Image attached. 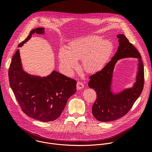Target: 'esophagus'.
Returning a JSON list of instances; mask_svg holds the SVG:
<instances>
[{
    "instance_id": "34e87169",
    "label": "esophagus",
    "mask_w": 152,
    "mask_h": 152,
    "mask_svg": "<svg viewBox=\"0 0 152 152\" xmlns=\"http://www.w3.org/2000/svg\"><path fill=\"white\" fill-rule=\"evenodd\" d=\"M76 87H77V90L82 89V88L84 87V85H83V83L82 82L78 81V82H77Z\"/></svg>"
}]
</instances>
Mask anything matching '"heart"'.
I'll return each instance as SVG.
<instances>
[{
    "instance_id": "b5f03b06",
    "label": "heart",
    "mask_w": 152,
    "mask_h": 152,
    "mask_svg": "<svg viewBox=\"0 0 152 152\" xmlns=\"http://www.w3.org/2000/svg\"><path fill=\"white\" fill-rule=\"evenodd\" d=\"M113 49L109 41H102L98 36H90L72 42L69 50L61 48L59 52L61 66L64 70L70 73L77 66L76 60L82 59L83 69L88 73H94L101 69Z\"/></svg>"
}]
</instances>
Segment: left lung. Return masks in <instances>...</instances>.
I'll return each mask as SVG.
<instances>
[{"mask_svg":"<svg viewBox=\"0 0 152 152\" xmlns=\"http://www.w3.org/2000/svg\"><path fill=\"white\" fill-rule=\"evenodd\" d=\"M117 38L119 46L117 52L101 70L90 76L88 83L97 94V99L92 106L93 114L97 120L102 122L115 120L125 115L141 94L144 87V66L140 53L125 35L120 34ZM128 57L139 58L136 82L132 89L114 96L110 91V85L115 64L118 59Z\"/></svg>","mask_w":152,"mask_h":152,"instance_id":"obj_1","label":"left lung"}]
</instances>
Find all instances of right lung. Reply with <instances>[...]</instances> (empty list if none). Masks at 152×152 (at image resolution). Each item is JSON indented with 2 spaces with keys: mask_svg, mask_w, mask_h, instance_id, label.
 <instances>
[{
  "mask_svg": "<svg viewBox=\"0 0 152 152\" xmlns=\"http://www.w3.org/2000/svg\"><path fill=\"white\" fill-rule=\"evenodd\" d=\"M44 28L31 31L18 45L23 46L32 34H42ZM11 88L22 111L29 117L44 122L57 119L69 98L76 91V80L53 71L45 77L31 76L21 67L19 50L13 55L8 71Z\"/></svg>",
  "mask_w": 152,
  "mask_h": 152,
  "instance_id": "obj_1",
  "label": "right lung"
}]
</instances>
